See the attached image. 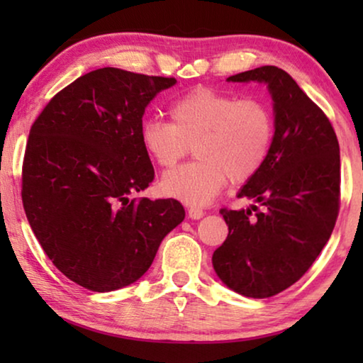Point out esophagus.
I'll return each mask as SVG.
<instances>
[{
  "instance_id": "esophagus-1",
  "label": "esophagus",
  "mask_w": 363,
  "mask_h": 363,
  "mask_svg": "<svg viewBox=\"0 0 363 363\" xmlns=\"http://www.w3.org/2000/svg\"><path fill=\"white\" fill-rule=\"evenodd\" d=\"M188 216H190L191 220H200V218L205 216V211H203L200 206H190L188 208Z\"/></svg>"
}]
</instances>
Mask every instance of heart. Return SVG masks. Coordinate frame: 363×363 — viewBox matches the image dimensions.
Masks as SVG:
<instances>
[{"mask_svg": "<svg viewBox=\"0 0 363 363\" xmlns=\"http://www.w3.org/2000/svg\"><path fill=\"white\" fill-rule=\"evenodd\" d=\"M170 122L150 118L142 125V145L162 168L175 167L193 145L196 160L162 178L167 195L203 205L221 193L231 178L246 183L269 157L274 142V113L259 99H240L198 87L172 102Z\"/></svg>", "mask_w": 363, "mask_h": 363, "instance_id": "1", "label": "heart"}]
</instances>
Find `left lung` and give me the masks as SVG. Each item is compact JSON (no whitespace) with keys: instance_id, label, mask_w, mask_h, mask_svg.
<instances>
[{"instance_id":"left-lung-1","label":"left lung","mask_w":363,"mask_h":363,"mask_svg":"<svg viewBox=\"0 0 363 363\" xmlns=\"http://www.w3.org/2000/svg\"><path fill=\"white\" fill-rule=\"evenodd\" d=\"M266 82L274 101L276 132L269 157L238 198L259 203L220 213L228 238L213 267L230 289L264 299L306 274L329 241L340 208V150L322 108L276 66L228 77Z\"/></svg>"}]
</instances>
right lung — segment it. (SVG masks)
<instances>
[{
	"label": "right lung",
	"instance_id": "obj_1",
	"mask_svg": "<svg viewBox=\"0 0 363 363\" xmlns=\"http://www.w3.org/2000/svg\"><path fill=\"white\" fill-rule=\"evenodd\" d=\"M175 84L97 69L59 91L29 130L21 173L28 221L52 264L89 291L135 282L185 218L173 198H130L155 177L140 138L143 112Z\"/></svg>",
	"mask_w": 363,
	"mask_h": 363
}]
</instances>
